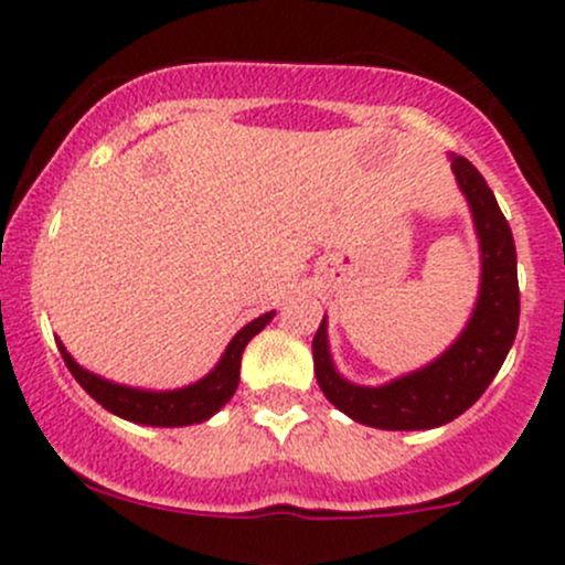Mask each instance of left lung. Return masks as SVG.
Returning <instances> with one entry per match:
<instances>
[{"mask_svg": "<svg viewBox=\"0 0 565 565\" xmlns=\"http://www.w3.org/2000/svg\"><path fill=\"white\" fill-rule=\"evenodd\" d=\"M481 250V281L472 315L446 352L415 372L383 385L350 383L335 369L328 341V317L315 335V374L328 402L363 426L388 431L437 429L459 418L481 398L503 366L520 328V284L511 226L500 213L487 180L467 158L451 156Z\"/></svg>", "mask_w": 565, "mask_h": 565, "instance_id": "obj_1", "label": "left lung"}]
</instances>
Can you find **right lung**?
I'll return each mask as SVG.
<instances>
[{"label":"right lung","instance_id":"right-lung-1","mask_svg":"<svg viewBox=\"0 0 565 565\" xmlns=\"http://www.w3.org/2000/svg\"><path fill=\"white\" fill-rule=\"evenodd\" d=\"M273 317H276V311H267V315L243 324V328L232 335L230 344H226L221 361L215 363L202 380L172 391H150L111 383V380L78 366L76 358L65 350V344H62L60 339H56V347H60L62 358H65L67 369H71V374L76 377V383L82 385L100 407H106L108 413L141 426H191L213 418V415L235 396L237 383H241L243 350H246V344L259 333V330H265V324L270 322Z\"/></svg>","mask_w":565,"mask_h":565}]
</instances>
